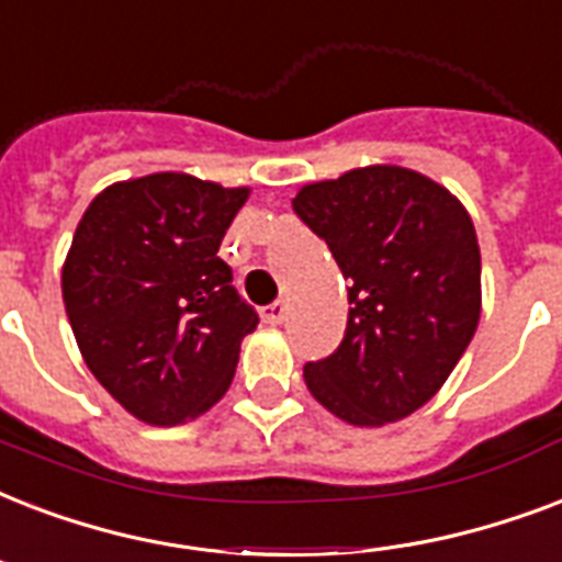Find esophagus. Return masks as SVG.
Returning a JSON list of instances; mask_svg holds the SVG:
<instances>
[{
    "instance_id": "esophagus-1",
    "label": "esophagus",
    "mask_w": 562,
    "mask_h": 562,
    "mask_svg": "<svg viewBox=\"0 0 562 562\" xmlns=\"http://www.w3.org/2000/svg\"><path fill=\"white\" fill-rule=\"evenodd\" d=\"M260 316H263V322H267V325H281V322H284V316H286V304L284 302L267 304Z\"/></svg>"
}]
</instances>
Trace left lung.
Returning <instances> with one entry per match:
<instances>
[{
    "label": "left lung",
    "mask_w": 562,
    "mask_h": 562,
    "mask_svg": "<svg viewBox=\"0 0 562 562\" xmlns=\"http://www.w3.org/2000/svg\"><path fill=\"white\" fill-rule=\"evenodd\" d=\"M293 211L349 278V322L304 384L337 419L381 428L446 384L481 319V249L458 195L390 164L304 184Z\"/></svg>",
    "instance_id": "8db88e82"
}]
</instances>
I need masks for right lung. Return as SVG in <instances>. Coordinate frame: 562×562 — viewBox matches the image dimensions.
Segmentation results:
<instances>
[{"instance_id": "1", "label": "right lung", "mask_w": 562, "mask_h": 562, "mask_svg": "<svg viewBox=\"0 0 562 562\" xmlns=\"http://www.w3.org/2000/svg\"><path fill=\"white\" fill-rule=\"evenodd\" d=\"M246 199L249 187L155 172L104 187L72 234L60 290L81 358L146 425L211 411L258 328L216 255Z\"/></svg>"}]
</instances>
